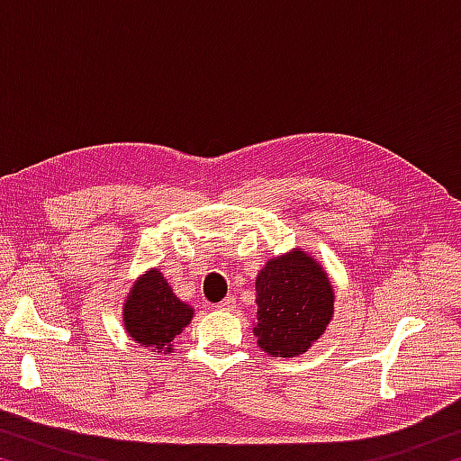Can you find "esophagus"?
<instances>
[{
	"label": "esophagus",
	"mask_w": 461,
	"mask_h": 461,
	"mask_svg": "<svg viewBox=\"0 0 461 461\" xmlns=\"http://www.w3.org/2000/svg\"><path fill=\"white\" fill-rule=\"evenodd\" d=\"M217 309L225 311V313H230V311H236V301H233L231 296H225L221 303H217Z\"/></svg>",
	"instance_id": "obj_1"
}]
</instances>
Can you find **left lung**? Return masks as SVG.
I'll return each mask as SVG.
<instances>
[{
	"label": "left lung",
	"instance_id": "left-lung-1",
	"mask_svg": "<svg viewBox=\"0 0 461 461\" xmlns=\"http://www.w3.org/2000/svg\"><path fill=\"white\" fill-rule=\"evenodd\" d=\"M335 291L327 270L303 248L275 256L256 276V343L272 357H296L325 333Z\"/></svg>",
	"mask_w": 461,
	"mask_h": 461
}]
</instances>
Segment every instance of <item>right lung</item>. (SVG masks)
I'll list each match as a JSON object with an SVG mask.
<instances>
[{"instance_id": "right-lung-1", "label": "right lung", "mask_w": 461, "mask_h": 461, "mask_svg": "<svg viewBox=\"0 0 461 461\" xmlns=\"http://www.w3.org/2000/svg\"><path fill=\"white\" fill-rule=\"evenodd\" d=\"M193 315V307L178 299L158 268L140 275L122 303L123 330L140 346L158 354L175 352V339Z\"/></svg>"}]
</instances>
